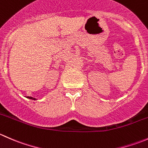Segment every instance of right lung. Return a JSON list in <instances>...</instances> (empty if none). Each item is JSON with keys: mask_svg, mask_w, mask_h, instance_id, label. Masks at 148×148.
Listing matches in <instances>:
<instances>
[{"mask_svg": "<svg viewBox=\"0 0 148 148\" xmlns=\"http://www.w3.org/2000/svg\"><path fill=\"white\" fill-rule=\"evenodd\" d=\"M27 98H28V99H34V100H36V98H34V97H27Z\"/></svg>", "mask_w": 148, "mask_h": 148, "instance_id": "1", "label": "right lung"}]
</instances>
